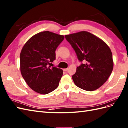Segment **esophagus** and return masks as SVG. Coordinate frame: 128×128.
Returning <instances> with one entry per match:
<instances>
[{
	"mask_svg": "<svg viewBox=\"0 0 128 128\" xmlns=\"http://www.w3.org/2000/svg\"><path fill=\"white\" fill-rule=\"evenodd\" d=\"M68 68H64L63 69V71H65V72H66V71H68Z\"/></svg>",
	"mask_w": 128,
	"mask_h": 128,
	"instance_id": "obj_1",
	"label": "esophagus"
}]
</instances>
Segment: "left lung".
I'll return each instance as SVG.
<instances>
[{
    "label": "left lung",
    "instance_id": "left-lung-1",
    "mask_svg": "<svg viewBox=\"0 0 128 128\" xmlns=\"http://www.w3.org/2000/svg\"><path fill=\"white\" fill-rule=\"evenodd\" d=\"M78 60L85 62L72 76L75 85L87 91L99 88L107 81L113 69L112 55L107 44L89 32L82 31L65 35Z\"/></svg>",
    "mask_w": 128,
    "mask_h": 128
}]
</instances>
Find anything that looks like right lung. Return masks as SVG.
<instances>
[{"label":"right lung","mask_w":128,"mask_h":128,"mask_svg":"<svg viewBox=\"0 0 128 128\" xmlns=\"http://www.w3.org/2000/svg\"><path fill=\"white\" fill-rule=\"evenodd\" d=\"M64 38L63 35L49 31L40 32L32 36L22 49L20 55L21 74L36 92L46 94L58 87L63 70L49 65L55 60V51Z\"/></svg>","instance_id":"1"}]
</instances>
